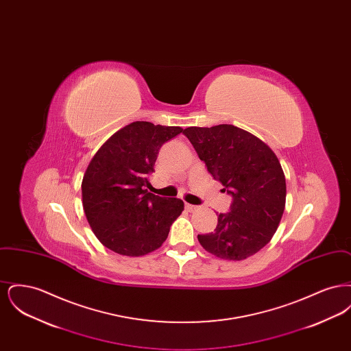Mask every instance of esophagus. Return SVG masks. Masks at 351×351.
Wrapping results in <instances>:
<instances>
[{
    "label": "esophagus",
    "instance_id": "obj_1",
    "mask_svg": "<svg viewBox=\"0 0 351 351\" xmlns=\"http://www.w3.org/2000/svg\"><path fill=\"white\" fill-rule=\"evenodd\" d=\"M185 209H186L188 212H195V210L199 209V206H197V205H192V204H185Z\"/></svg>",
    "mask_w": 351,
    "mask_h": 351
}]
</instances>
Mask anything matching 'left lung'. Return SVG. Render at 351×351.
Returning a JSON list of instances; mask_svg holds the SVG:
<instances>
[{
	"label": "left lung",
	"instance_id": "left-lung-1",
	"mask_svg": "<svg viewBox=\"0 0 351 351\" xmlns=\"http://www.w3.org/2000/svg\"><path fill=\"white\" fill-rule=\"evenodd\" d=\"M209 173L232 197L213 233L199 234L201 246L222 259L242 261L263 249L285 206L283 169L265 142L233 125L183 132Z\"/></svg>",
	"mask_w": 351,
	"mask_h": 351
}]
</instances>
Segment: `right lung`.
<instances>
[{"label": "right lung", "mask_w": 351, "mask_h": 351, "mask_svg": "<svg viewBox=\"0 0 351 351\" xmlns=\"http://www.w3.org/2000/svg\"><path fill=\"white\" fill-rule=\"evenodd\" d=\"M180 133L179 126L136 121L112 135L90 160L82 184L84 212L105 247L139 256L167 239L184 202L146 188L160 147Z\"/></svg>", "instance_id": "1"}]
</instances>
